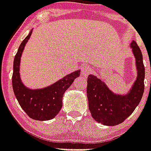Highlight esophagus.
Masks as SVG:
<instances>
[{
  "label": "esophagus",
  "instance_id": "obj_1",
  "mask_svg": "<svg viewBox=\"0 0 151 151\" xmlns=\"http://www.w3.org/2000/svg\"><path fill=\"white\" fill-rule=\"evenodd\" d=\"M91 67H89L88 66H86V65H84L81 68V74L82 76L84 77H88V74L91 73Z\"/></svg>",
  "mask_w": 151,
  "mask_h": 151
}]
</instances>
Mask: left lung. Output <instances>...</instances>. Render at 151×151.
Segmentation results:
<instances>
[{"mask_svg":"<svg viewBox=\"0 0 151 151\" xmlns=\"http://www.w3.org/2000/svg\"><path fill=\"white\" fill-rule=\"evenodd\" d=\"M129 47L135 57L137 76L127 94L114 93L103 81L93 74L88 77L89 110L96 122L105 126H116L124 122L135 110L143 96L145 78L143 55L135 41L131 42Z\"/></svg>","mask_w":151,"mask_h":151,"instance_id":"8db88e82","label":"left lung"}]
</instances>
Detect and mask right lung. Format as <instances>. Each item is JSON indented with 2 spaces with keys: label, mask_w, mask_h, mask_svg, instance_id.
<instances>
[{
  "label": "right lung",
  "mask_w": 151,
  "mask_h": 151,
  "mask_svg": "<svg viewBox=\"0 0 151 151\" xmlns=\"http://www.w3.org/2000/svg\"><path fill=\"white\" fill-rule=\"evenodd\" d=\"M32 33V29L22 42L14 56L12 87L16 99L24 112L32 119L46 121L55 118L60 111L63 94L79 77L81 70L69 73L45 88H30L25 86L21 78V58Z\"/></svg>",
  "instance_id": "add662e5"
}]
</instances>
